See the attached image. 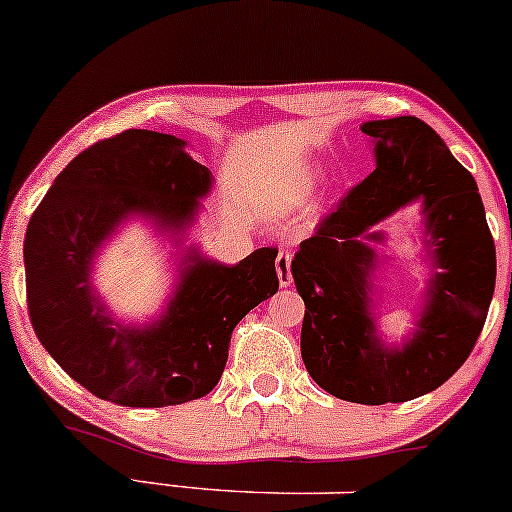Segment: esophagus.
<instances>
[{
	"label": "esophagus",
	"instance_id": "1",
	"mask_svg": "<svg viewBox=\"0 0 512 512\" xmlns=\"http://www.w3.org/2000/svg\"><path fill=\"white\" fill-rule=\"evenodd\" d=\"M291 260H293V255L288 250H281L279 255H276V274H279L281 286H291V283H293Z\"/></svg>",
	"mask_w": 512,
	"mask_h": 512
}]
</instances>
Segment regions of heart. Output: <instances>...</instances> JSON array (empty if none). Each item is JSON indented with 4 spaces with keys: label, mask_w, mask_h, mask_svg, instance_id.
I'll return each mask as SVG.
<instances>
[{
    "label": "heart",
    "mask_w": 512,
    "mask_h": 512,
    "mask_svg": "<svg viewBox=\"0 0 512 512\" xmlns=\"http://www.w3.org/2000/svg\"><path fill=\"white\" fill-rule=\"evenodd\" d=\"M322 171L312 164L295 166L293 171H288L283 176V181L274 188V214L276 217H288L295 207H300L305 202V197L312 193V188L317 186Z\"/></svg>",
    "instance_id": "heart-1"
}]
</instances>
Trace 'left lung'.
Here are the masks:
<instances>
[{
    "label": "left lung",
    "instance_id": "1",
    "mask_svg": "<svg viewBox=\"0 0 512 512\" xmlns=\"http://www.w3.org/2000/svg\"><path fill=\"white\" fill-rule=\"evenodd\" d=\"M377 169L300 243L291 272L305 319L300 353L331 396L362 405L405 403L439 389L472 353L496 286V248L470 171L417 116L365 121ZM417 201L428 286L400 344L378 331L373 226Z\"/></svg>",
    "mask_w": 512,
    "mask_h": 512
}]
</instances>
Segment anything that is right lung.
Masks as SVG:
<instances>
[{"mask_svg": "<svg viewBox=\"0 0 512 512\" xmlns=\"http://www.w3.org/2000/svg\"><path fill=\"white\" fill-rule=\"evenodd\" d=\"M176 135L131 128L102 140L54 178L28 221V312L57 365L97 398L164 408L207 396L231 331L279 291L274 248L221 264L186 245L214 186ZM147 220L177 248V281L157 318H116L91 283L94 260L123 223Z\"/></svg>", "mask_w": 512, "mask_h": 512, "instance_id": "add662e5", "label": "right lung"}]
</instances>
